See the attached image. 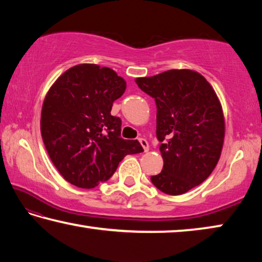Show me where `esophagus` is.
Masks as SVG:
<instances>
[{
	"label": "esophagus",
	"mask_w": 262,
	"mask_h": 262,
	"mask_svg": "<svg viewBox=\"0 0 262 262\" xmlns=\"http://www.w3.org/2000/svg\"><path fill=\"white\" fill-rule=\"evenodd\" d=\"M139 141H140V143H141V145L142 147H143V149H144V151L147 152L148 150H149V144H148V141L145 140V139H139Z\"/></svg>",
	"instance_id": "34e87169"
}]
</instances>
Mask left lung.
<instances>
[{"label":"left lung","instance_id":"obj_1","mask_svg":"<svg viewBox=\"0 0 262 262\" xmlns=\"http://www.w3.org/2000/svg\"><path fill=\"white\" fill-rule=\"evenodd\" d=\"M157 107L156 135L164 165L151 183L180 195L203 183L219 162L224 141L220 100L207 79L188 69L136 78Z\"/></svg>","mask_w":262,"mask_h":262}]
</instances>
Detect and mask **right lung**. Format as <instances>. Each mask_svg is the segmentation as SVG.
<instances>
[{"label":"right lung","instance_id":"right-lung-1","mask_svg":"<svg viewBox=\"0 0 262 262\" xmlns=\"http://www.w3.org/2000/svg\"><path fill=\"white\" fill-rule=\"evenodd\" d=\"M126 82L113 69L78 64L56 79L43 100L41 136L63 178L81 188L108 180L127 155L142 152L121 137V119L111 115Z\"/></svg>","mask_w":262,"mask_h":262}]
</instances>
